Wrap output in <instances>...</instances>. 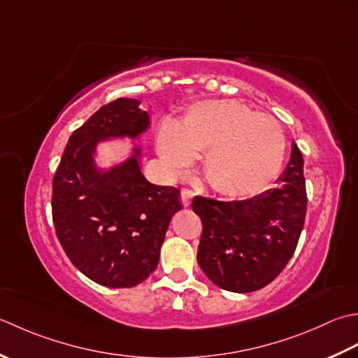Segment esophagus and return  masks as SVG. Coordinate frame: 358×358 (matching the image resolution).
<instances>
[{
    "mask_svg": "<svg viewBox=\"0 0 358 358\" xmlns=\"http://www.w3.org/2000/svg\"><path fill=\"white\" fill-rule=\"evenodd\" d=\"M194 198V193L189 192V189H182L180 192V201L184 203V207L192 206V199Z\"/></svg>",
    "mask_w": 358,
    "mask_h": 358,
    "instance_id": "1",
    "label": "esophagus"
}]
</instances>
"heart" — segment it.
Segmentation results:
<instances>
[{
  "instance_id": "b5f03b06",
  "label": "heart",
  "mask_w": 358,
  "mask_h": 358,
  "mask_svg": "<svg viewBox=\"0 0 358 358\" xmlns=\"http://www.w3.org/2000/svg\"><path fill=\"white\" fill-rule=\"evenodd\" d=\"M157 151L171 174L202 152V174L215 192L249 198L278 176L286 137L271 115L235 100H206L189 109L179 128L165 123Z\"/></svg>"
}]
</instances>
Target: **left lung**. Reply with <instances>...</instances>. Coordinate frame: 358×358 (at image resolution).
Masks as SVG:
<instances>
[{
  "mask_svg": "<svg viewBox=\"0 0 358 358\" xmlns=\"http://www.w3.org/2000/svg\"><path fill=\"white\" fill-rule=\"evenodd\" d=\"M296 143L276 187L245 201L196 196L202 221L198 262L217 287L247 294L267 286L289 262L300 239L308 196Z\"/></svg>",
  "mask_w": 358,
  "mask_h": 358,
  "instance_id": "8db88e82",
  "label": "left lung"
}]
</instances>
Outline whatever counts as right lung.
Segmentation results:
<instances>
[{
	"label": "right lung",
	"instance_id": "right-lung-1",
	"mask_svg": "<svg viewBox=\"0 0 358 358\" xmlns=\"http://www.w3.org/2000/svg\"><path fill=\"white\" fill-rule=\"evenodd\" d=\"M150 127L137 99L101 106L69 137L52 180L57 238L72 264L100 286L134 287L147 280L182 208L178 188L151 184L141 170L136 141ZM123 138L134 142L129 157L100 167L98 145Z\"/></svg>",
	"mask_w": 358,
	"mask_h": 358
}]
</instances>
